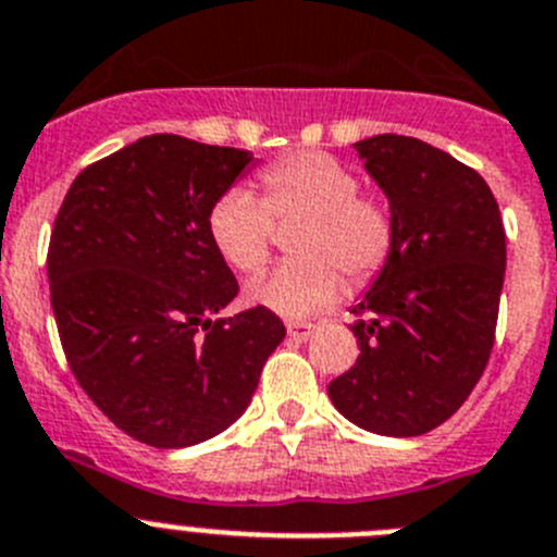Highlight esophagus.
<instances>
[{
  "mask_svg": "<svg viewBox=\"0 0 557 557\" xmlns=\"http://www.w3.org/2000/svg\"><path fill=\"white\" fill-rule=\"evenodd\" d=\"M285 327H288V338L299 341V344L313 335V324H308V322H288Z\"/></svg>",
  "mask_w": 557,
  "mask_h": 557,
  "instance_id": "34e87169",
  "label": "esophagus"
}]
</instances>
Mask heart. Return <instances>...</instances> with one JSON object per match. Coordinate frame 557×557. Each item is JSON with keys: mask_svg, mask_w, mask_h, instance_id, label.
<instances>
[{"mask_svg": "<svg viewBox=\"0 0 557 557\" xmlns=\"http://www.w3.org/2000/svg\"><path fill=\"white\" fill-rule=\"evenodd\" d=\"M358 174L324 152H297L260 172V199L233 185L208 210V235L219 258L255 274L272 249V222L302 219L290 252L272 272L247 285V299L285 319L327 310L344 294V277L369 283L394 252L388 205L366 197Z\"/></svg>", "mask_w": 557, "mask_h": 557, "instance_id": "heart-1", "label": "heart"}]
</instances>
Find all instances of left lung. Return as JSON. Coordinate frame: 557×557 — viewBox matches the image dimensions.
Returning <instances> with one entry per match:
<instances>
[{
	"mask_svg": "<svg viewBox=\"0 0 557 557\" xmlns=\"http://www.w3.org/2000/svg\"><path fill=\"white\" fill-rule=\"evenodd\" d=\"M355 152L388 199L397 235L352 308L358 360L327 394L358 428L410 438L447 422L488 363L505 227L485 180L453 154L394 133Z\"/></svg>",
	"mask_w": 557,
	"mask_h": 557,
	"instance_id": "left-lung-1",
	"label": "left lung"
}]
</instances>
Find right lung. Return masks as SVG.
Returning <instances> with one entry per match:
<instances>
[{
    "label": "right lung",
    "mask_w": 557,
    "mask_h": 557,
    "mask_svg": "<svg viewBox=\"0 0 557 557\" xmlns=\"http://www.w3.org/2000/svg\"><path fill=\"white\" fill-rule=\"evenodd\" d=\"M252 152L147 135L77 174L49 242L63 352L110 422L158 449L213 438L249 408L285 327L238 294L208 210Z\"/></svg>",
    "instance_id": "1"
}]
</instances>
